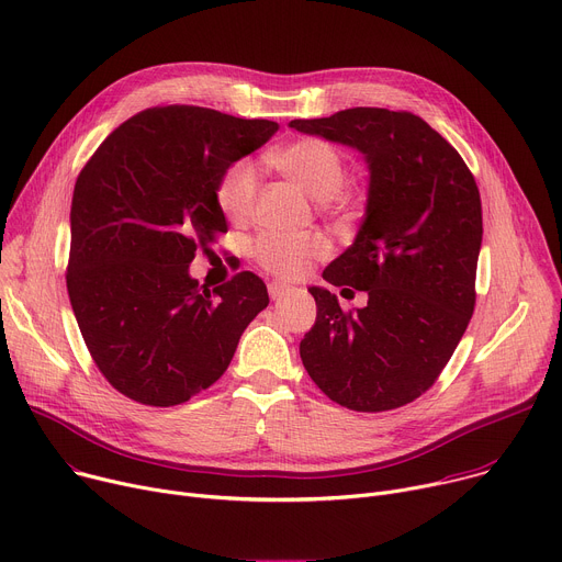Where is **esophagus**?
Segmentation results:
<instances>
[{
	"instance_id": "obj_1",
	"label": "esophagus",
	"mask_w": 562,
	"mask_h": 562,
	"mask_svg": "<svg viewBox=\"0 0 562 562\" xmlns=\"http://www.w3.org/2000/svg\"><path fill=\"white\" fill-rule=\"evenodd\" d=\"M286 291H289V286H286V284H282V282H278V280L269 282V295H271V300L282 297Z\"/></svg>"
}]
</instances>
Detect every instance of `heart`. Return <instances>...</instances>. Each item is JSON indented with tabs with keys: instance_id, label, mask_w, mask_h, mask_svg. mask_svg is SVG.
Segmentation results:
<instances>
[{
	"instance_id": "obj_1",
	"label": "heart",
	"mask_w": 562,
	"mask_h": 562,
	"mask_svg": "<svg viewBox=\"0 0 562 562\" xmlns=\"http://www.w3.org/2000/svg\"><path fill=\"white\" fill-rule=\"evenodd\" d=\"M269 164L316 201L336 196L347 177V166L340 149L316 136H304L284 145L282 149L273 151ZM258 168L248 161H239L222 175L217 183V203L231 222L241 224L252 215L255 203H258ZM327 252L329 244L321 235L262 233L252 246V255L258 265L284 280L304 276L310 271L312 262L325 258Z\"/></svg>"
}]
</instances>
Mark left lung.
I'll return each mask as SVG.
<instances>
[{
	"label": "left lung",
	"instance_id": "left-lung-1",
	"mask_svg": "<svg viewBox=\"0 0 562 562\" xmlns=\"http://www.w3.org/2000/svg\"><path fill=\"white\" fill-rule=\"evenodd\" d=\"M291 127L361 149L370 166L361 231L323 271L334 286L368 291V304L342 312L334 293L312 286L318 312L300 340L302 366L349 411H394L432 387L471 323L482 246L475 177L411 112L353 108Z\"/></svg>",
	"mask_w": 562,
	"mask_h": 562
}]
</instances>
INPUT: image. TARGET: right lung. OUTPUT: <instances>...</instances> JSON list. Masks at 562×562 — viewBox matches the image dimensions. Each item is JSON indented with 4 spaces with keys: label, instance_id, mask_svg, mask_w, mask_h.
Instances as JSON below:
<instances>
[{
    "label": "right lung",
    "instance_id": "1",
    "mask_svg": "<svg viewBox=\"0 0 562 562\" xmlns=\"http://www.w3.org/2000/svg\"><path fill=\"white\" fill-rule=\"evenodd\" d=\"M276 132L209 108H149L80 170L67 291L95 368L127 398L170 407L211 387L269 304L250 271L211 291L188 267L228 231L222 175Z\"/></svg>",
    "mask_w": 562,
    "mask_h": 562
}]
</instances>
